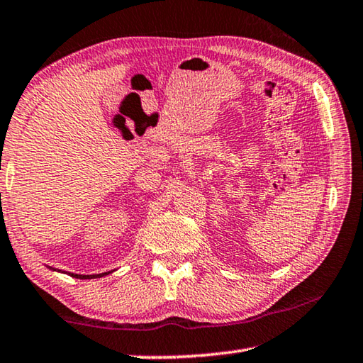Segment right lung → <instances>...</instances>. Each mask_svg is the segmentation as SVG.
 Wrapping results in <instances>:
<instances>
[{"mask_svg":"<svg viewBox=\"0 0 363 363\" xmlns=\"http://www.w3.org/2000/svg\"><path fill=\"white\" fill-rule=\"evenodd\" d=\"M106 273H101V274H74L71 273L72 278H79V279H91V278H101V276H105Z\"/></svg>","mask_w":363,"mask_h":363,"instance_id":"right-lung-1","label":"right lung"}]
</instances>
